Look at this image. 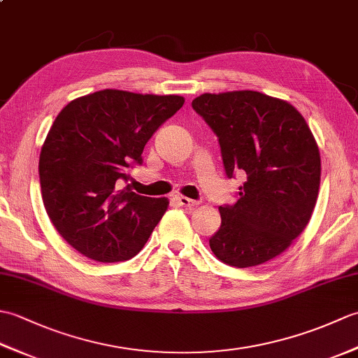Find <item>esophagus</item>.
I'll return each instance as SVG.
<instances>
[{"mask_svg":"<svg viewBox=\"0 0 358 358\" xmlns=\"http://www.w3.org/2000/svg\"><path fill=\"white\" fill-rule=\"evenodd\" d=\"M175 200H177V203L180 204V206H183V208L191 209V208L199 206V201L187 199V196H185V195H177V196H175Z\"/></svg>","mask_w":358,"mask_h":358,"instance_id":"1","label":"esophagus"}]
</instances>
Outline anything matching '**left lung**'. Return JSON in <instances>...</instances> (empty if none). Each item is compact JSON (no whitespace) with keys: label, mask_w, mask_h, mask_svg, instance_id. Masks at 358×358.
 <instances>
[{"label":"left lung","mask_w":358,"mask_h":358,"mask_svg":"<svg viewBox=\"0 0 358 358\" xmlns=\"http://www.w3.org/2000/svg\"><path fill=\"white\" fill-rule=\"evenodd\" d=\"M192 108L218 136L227 177L246 173L234 206L209 240L218 260L254 268L283 254L305 231L320 187L313 132L291 103L255 90L203 94Z\"/></svg>","instance_id":"8db88e82"}]
</instances>
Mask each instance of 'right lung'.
I'll use <instances>...</instances> for the list:
<instances>
[{
  "label": "right lung",
  "instance_id": "obj_1",
  "mask_svg": "<svg viewBox=\"0 0 358 358\" xmlns=\"http://www.w3.org/2000/svg\"><path fill=\"white\" fill-rule=\"evenodd\" d=\"M185 98L104 89L75 98L50 126L40 154L45 212L58 234L95 262L136 255L169 206L117 181L141 163L146 143Z\"/></svg>",
  "mask_w": 358,
  "mask_h": 358
}]
</instances>
